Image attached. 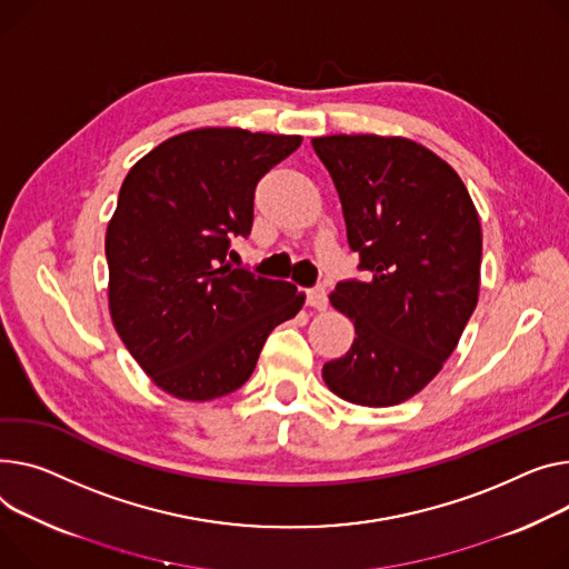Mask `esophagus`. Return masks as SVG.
<instances>
[{
  "instance_id": "1",
  "label": "esophagus",
  "mask_w": 569,
  "mask_h": 569,
  "mask_svg": "<svg viewBox=\"0 0 569 569\" xmlns=\"http://www.w3.org/2000/svg\"><path fill=\"white\" fill-rule=\"evenodd\" d=\"M307 305L313 309H327L329 305V295H327V286L325 283H316L313 288L307 290Z\"/></svg>"
}]
</instances>
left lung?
Returning a JSON list of instances; mask_svg holds the SVG:
<instances>
[{
    "label": "left lung",
    "mask_w": 569,
    "mask_h": 569,
    "mask_svg": "<svg viewBox=\"0 0 569 569\" xmlns=\"http://www.w3.org/2000/svg\"><path fill=\"white\" fill-rule=\"evenodd\" d=\"M343 206L363 279L338 281L331 305L355 320L346 357L325 363L348 402L391 407L441 370L478 305L482 233L460 176L400 137L311 141Z\"/></svg>",
    "instance_id": "obj_1"
}]
</instances>
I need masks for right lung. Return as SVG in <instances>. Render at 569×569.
<instances>
[{"instance_id": "add662e5", "label": "right lung", "mask_w": 569, "mask_h": 569, "mask_svg": "<svg viewBox=\"0 0 569 569\" xmlns=\"http://www.w3.org/2000/svg\"><path fill=\"white\" fill-rule=\"evenodd\" d=\"M297 134L203 128L162 141L126 176L104 253L109 311L162 391L212 400L240 389L272 329L305 297L229 262L249 238L258 180L297 150Z\"/></svg>"}]
</instances>
